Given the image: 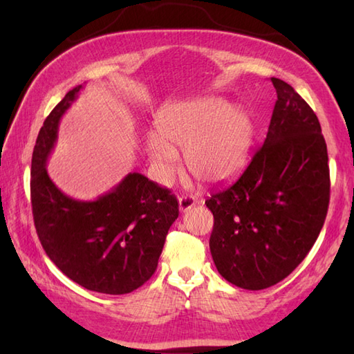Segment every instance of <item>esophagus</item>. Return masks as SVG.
Returning a JSON list of instances; mask_svg holds the SVG:
<instances>
[{"label": "esophagus", "instance_id": "esophagus-1", "mask_svg": "<svg viewBox=\"0 0 354 354\" xmlns=\"http://www.w3.org/2000/svg\"><path fill=\"white\" fill-rule=\"evenodd\" d=\"M194 204H196V199H194L193 196H187L185 194V196L179 198V212L181 213L189 212L192 207H194Z\"/></svg>", "mask_w": 354, "mask_h": 354}]
</instances>
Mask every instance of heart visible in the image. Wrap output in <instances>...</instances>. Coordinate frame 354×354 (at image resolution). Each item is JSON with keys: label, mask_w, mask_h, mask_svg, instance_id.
<instances>
[{"label": "heart", "mask_w": 354, "mask_h": 354, "mask_svg": "<svg viewBox=\"0 0 354 354\" xmlns=\"http://www.w3.org/2000/svg\"><path fill=\"white\" fill-rule=\"evenodd\" d=\"M155 127L158 135H149L146 147L160 183H169L175 173L176 147L185 150L187 167L208 185L232 181L251 152V115L221 97L165 103L156 112Z\"/></svg>", "instance_id": "1"}]
</instances>
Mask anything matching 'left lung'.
<instances>
[{
  "instance_id": "1",
  "label": "left lung",
  "mask_w": 354,
  "mask_h": 354,
  "mask_svg": "<svg viewBox=\"0 0 354 354\" xmlns=\"http://www.w3.org/2000/svg\"><path fill=\"white\" fill-rule=\"evenodd\" d=\"M270 82L277 102L265 142L234 185L205 201L214 216V265L225 280L248 290L270 288L306 259L330 199L318 117L289 84Z\"/></svg>"
}]
</instances>
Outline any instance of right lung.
I'll return each mask as SVG.
<instances>
[{
    "label": "right lung",
    "instance_id": "right-lung-1",
    "mask_svg": "<svg viewBox=\"0 0 354 354\" xmlns=\"http://www.w3.org/2000/svg\"><path fill=\"white\" fill-rule=\"evenodd\" d=\"M84 85L66 93L45 118L32 156V209L50 260L88 290L123 295L153 275L178 201L141 173H127L94 201L66 196L51 181L47 161L62 115Z\"/></svg>",
    "mask_w": 354,
    "mask_h": 354
}]
</instances>
